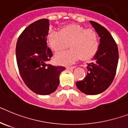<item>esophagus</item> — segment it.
Wrapping results in <instances>:
<instances>
[{
	"label": "esophagus",
	"mask_w": 128,
	"mask_h": 128,
	"mask_svg": "<svg viewBox=\"0 0 128 128\" xmlns=\"http://www.w3.org/2000/svg\"><path fill=\"white\" fill-rule=\"evenodd\" d=\"M75 68V66H67L66 67V69H68V70H71V69H74V68Z\"/></svg>",
	"instance_id": "obj_1"
}]
</instances>
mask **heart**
I'll return each instance as SVG.
<instances>
[{
	"mask_svg": "<svg viewBox=\"0 0 128 128\" xmlns=\"http://www.w3.org/2000/svg\"><path fill=\"white\" fill-rule=\"evenodd\" d=\"M48 42L55 53L58 54L66 49L70 50L56 56L58 63L68 65L80 58L82 60H90L97 54L100 46L97 32L92 28H86L77 24H69L60 29L51 30L48 36Z\"/></svg>",
	"mask_w": 128,
	"mask_h": 128,
	"instance_id": "1",
	"label": "heart"
}]
</instances>
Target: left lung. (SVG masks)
<instances>
[{
  "label": "left lung",
  "mask_w": 128,
  "mask_h": 128,
  "mask_svg": "<svg viewBox=\"0 0 128 128\" xmlns=\"http://www.w3.org/2000/svg\"><path fill=\"white\" fill-rule=\"evenodd\" d=\"M90 22L100 37V46L93 62L88 64L86 76L76 82V85L85 94L97 95L106 90L113 81L118 62V50L106 28L95 22Z\"/></svg>",
  "instance_id": "8db88e82"
}]
</instances>
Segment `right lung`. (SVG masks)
Instances as JSON below:
<instances>
[{"instance_id": "1", "label": "right lung", "mask_w": 128, "mask_h": 128, "mask_svg": "<svg viewBox=\"0 0 128 128\" xmlns=\"http://www.w3.org/2000/svg\"><path fill=\"white\" fill-rule=\"evenodd\" d=\"M49 20L41 19L24 29L17 41L16 55L19 71L27 87L38 95L54 93L65 69L48 63L53 54L47 46Z\"/></svg>"}]
</instances>
